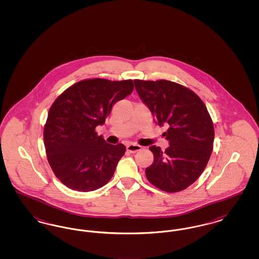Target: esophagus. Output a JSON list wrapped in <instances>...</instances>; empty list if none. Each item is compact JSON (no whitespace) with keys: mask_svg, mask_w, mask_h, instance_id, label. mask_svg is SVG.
<instances>
[{"mask_svg":"<svg viewBox=\"0 0 259 259\" xmlns=\"http://www.w3.org/2000/svg\"><path fill=\"white\" fill-rule=\"evenodd\" d=\"M126 148H127V151H129V152H131V153H134V152H137V151L141 150V149H142V147H141V146H139V145L130 144V145H127Z\"/></svg>","mask_w":259,"mask_h":259,"instance_id":"1","label":"esophagus"}]
</instances>
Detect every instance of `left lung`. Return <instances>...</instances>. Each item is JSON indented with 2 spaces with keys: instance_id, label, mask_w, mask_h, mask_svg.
Segmentation results:
<instances>
[{
  "instance_id": "left-lung-1",
  "label": "left lung",
  "mask_w": 259,
  "mask_h": 259,
  "mask_svg": "<svg viewBox=\"0 0 259 259\" xmlns=\"http://www.w3.org/2000/svg\"><path fill=\"white\" fill-rule=\"evenodd\" d=\"M137 92L157 123L169 128L163 136L170 147L152 146L153 163L146 169L151 185L179 192L196 182L209 162L214 139L213 123L205 104L189 88L174 81L135 79Z\"/></svg>"
}]
</instances>
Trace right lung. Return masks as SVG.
Masks as SVG:
<instances>
[{
	"label": "right lung",
	"instance_id": "right-lung-1",
	"mask_svg": "<svg viewBox=\"0 0 259 259\" xmlns=\"http://www.w3.org/2000/svg\"><path fill=\"white\" fill-rule=\"evenodd\" d=\"M132 79H83L67 88L50 107L44 142L50 167L67 187L88 192L107 185L126 151L95 131L111 107L132 93Z\"/></svg>",
	"mask_w": 259,
	"mask_h": 259
}]
</instances>
